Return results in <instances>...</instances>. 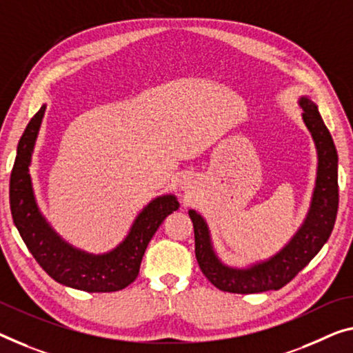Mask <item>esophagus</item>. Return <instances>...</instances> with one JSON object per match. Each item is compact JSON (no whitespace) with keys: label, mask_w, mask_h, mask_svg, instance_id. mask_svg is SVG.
<instances>
[{"label":"esophagus","mask_w":353,"mask_h":353,"mask_svg":"<svg viewBox=\"0 0 353 353\" xmlns=\"http://www.w3.org/2000/svg\"><path fill=\"white\" fill-rule=\"evenodd\" d=\"M189 183H191V180H189V176H183L181 181H180V188L181 189H188L189 188Z\"/></svg>","instance_id":"esophagus-1"}]
</instances>
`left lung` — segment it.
Returning a JSON list of instances; mask_svg holds the SVG:
<instances>
[{"mask_svg": "<svg viewBox=\"0 0 353 353\" xmlns=\"http://www.w3.org/2000/svg\"><path fill=\"white\" fill-rule=\"evenodd\" d=\"M300 105L303 108V121L317 148L316 188L311 208L300 230L276 256L265 262L254 263L249 268L227 267L216 256L207 222L197 211L189 210L199 267L205 278L222 292L246 295L281 289L311 262L332 235L339 205L338 153L317 105L309 97H301Z\"/></svg>", "mask_w": 353, "mask_h": 353, "instance_id": "8db88e82", "label": "left lung"}]
</instances>
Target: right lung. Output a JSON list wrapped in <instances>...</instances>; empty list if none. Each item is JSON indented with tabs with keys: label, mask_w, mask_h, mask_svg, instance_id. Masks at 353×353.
I'll return each mask as SVG.
<instances>
[{
	"label": "right lung",
	"mask_w": 353,
	"mask_h": 353,
	"mask_svg": "<svg viewBox=\"0 0 353 353\" xmlns=\"http://www.w3.org/2000/svg\"><path fill=\"white\" fill-rule=\"evenodd\" d=\"M46 105L31 118L17 146L10 173V213L21 240L46 273L57 283L85 292H117L137 278L145 249L159 225L180 208L175 195H162L146 205L124 241L107 254H88L70 246L47 224L37 208L30 176L31 154Z\"/></svg>",
	"instance_id": "1"
}]
</instances>
